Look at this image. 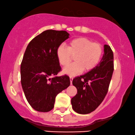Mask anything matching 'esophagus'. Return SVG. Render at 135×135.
Listing matches in <instances>:
<instances>
[{"mask_svg": "<svg viewBox=\"0 0 135 135\" xmlns=\"http://www.w3.org/2000/svg\"><path fill=\"white\" fill-rule=\"evenodd\" d=\"M73 79V78L72 77V76H70V83H71V85L72 84Z\"/></svg>", "mask_w": 135, "mask_h": 135, "instance_id": "34e87169", "label": "esophagus"}]
</instances>
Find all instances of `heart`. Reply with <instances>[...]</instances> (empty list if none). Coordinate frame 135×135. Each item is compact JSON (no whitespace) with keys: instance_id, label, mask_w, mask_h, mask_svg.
I'll use <instances>...</instances> for the list:
<instances>
[{"instance_id":"b5f03b06","label":"heart","mask_w":135,"mask_h":135,"mask_svg":"<svg viewBox=\"0 0 135 135\" xmlns=\"http://www.w3.org/2000/svg\"><path fill=\"white\" fill-rule=\"evenodd\" d=\"M57 57L60 64L66 66L73 57L75 62L64 69L63 72L70 76L91 71L99 64L103 54L100 44L92 42L89 39L80 37L71 40L67 48L60 45L57 49Z\"/></svg>"}]
</instances>
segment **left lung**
<instances>
[{
	"instance_id": "obj_1",
	"label": "left lung",
	"mask_w": 135,
	"mask_h": 135,
	"mask_svg": "<svg viewBox=\"0 0 135 135\" xmlns=\"http://www.w3.org/2000/svg\"><path fill=\"white\" fill-rule=\"evenodd\" d=\"M113 70V51L110 46L105 45L103 56L96 67L73 80V85L77 89V93L71 100L75 112L90 113L102 103L108 92Z\"/></svg>"
}]
</instances>
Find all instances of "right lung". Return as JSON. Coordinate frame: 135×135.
Instances as JSON below:
<instances>
[{
  "mask_svg": "<svg viewBox=\"0 0 135 135\" xmlns=\"http://www.w3.org/2000/svg\"><path fill=\"white\" fill-rule=\"evenodd\" d=\"M69 35L64 30H47L32 39L25 50L21 84L27 102L38 112L52 110L56 96L70 85L69 76H55L61 70L57 49Z\"/></svg>",
  "mask_w": 135,
  "mask_h": 135,
  "instance_id": "1",
  "label": "right lung"
}]
</instances>
